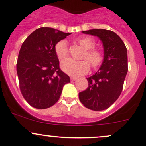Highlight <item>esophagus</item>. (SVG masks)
<instances>
[{"label": "esophagus", "mask_w": 146, "mask_h": 146, "mask_svg": "<svg viewBox=\"0 0 146 146\" xmlns=\"http://www.w3.org/2000/svg\"><path fill=\"white\" fill-rule=\"evenodd\" d=\"M70 80H71L72 81H76V80H78V78H76V77H71V78H70Z\"/></svg>", "instance_id": "obj_1"}]
</instances>
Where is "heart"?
Returning a JSON list of instances; mask_svg holds the SVG:
<instances>
[{"label": "heart", "mask_w": 146, "mask_h": 146, "mask_svg": "<svg viewBox=\"0 0 146 146\" xmlns=\"http://www.w3.org/2000/svg\"><path fill=\"white\" fill-rule=\"evenodd\" d=\"M80 45L85 49L82 59L89 61L92 67H97L102 63L103 55L99 50L94 49V41L88 37H83L78 40ZM55 52L59 59H64L68 55V46L66 40H61L55 45ZM85 60L76 61L67 59L61 64L63 71L70 76H78L87 73L90 69V64Z\"/></svg>", "instance_id": "1"}]
</instances>
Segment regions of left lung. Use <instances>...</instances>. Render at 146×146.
<instances>
[{"label": "left lung", "mask_w": 146, "mask_h": 146, "mask_svg": "<svg viewBox=\"0 0 146 146\" xmlns=\"http://www.w3.org/2000/svg\"><path fill=\"white\" fill-rule=\"evenodd\" d=\"M82 33L99 38L104 47V59L97 72L87 78L88 87L79 93L80 101L90 110H106L122 92L128 71L127 48L119 36L112 31L90 29Z\"/></svg>", "instance_id": "left-lung-1"}]
</instances>
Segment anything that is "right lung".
Segmentation results:
<instances>
[{
	"mask_svg": "<svg viewBox=\"0 0 146 146\" xmlns=\"http://www.w3.org/2000/svg\"><path fill=\"white\" fill-rule=\"evenodd\" d=\"M71 33L50 27L32 32L21 45L17 73L21 92L33 108L45 109L57 102L70 78L59 68L55 45Z\"/></svg>",
	"mask_w": 146,
	"mask_h": 146,
	"instance_id": "add662e5",
	"label": "right lung"
}]
</instances>
